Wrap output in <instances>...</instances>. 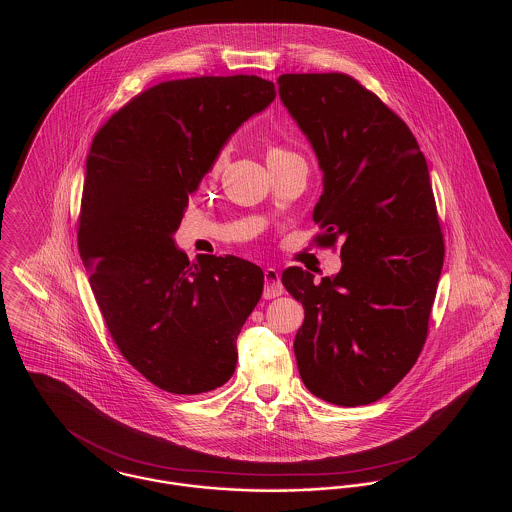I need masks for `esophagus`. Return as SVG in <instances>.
Returning a JSON list of instances; mask_svg holds the SVG:
<instances>
[{"instance_id":"1","label":"esophagus","mask_w":512,"mask_h":512,"mask_svg":"<svg viewBox=\"0 0 512 512\" xmlns=\"http://www.w3.org/2000/svg\"><path fill=\"white\" fill-rule=\"evenodd\" d=\"M284 293V286L280 282V274L276 268H265V290H263V297L265 299H274L278 295Z\"/></svg>"}]
</instances>
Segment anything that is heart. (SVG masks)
Segmentation results:
<instances>
[{"label":"heart","instance_id":"heart-1","mask_svg":"<svg viewBox=\"0 0 512 512\" xmlns=\"http://www.w3.org/2000/svg\"><path fill=\"white\" fill-rule=\"evenodd\" d=\"M276 153H288L286 149H272L268 155H276ZM226 161H228V151L226 149H220L219 153L215 155V159H213V163H211V169H209V176H217L220 174V171L224 169V165H226Z\"/></svg>","mask_w":512,"mask_h":512}]
</instances>
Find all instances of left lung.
<instances>
[{
	"instance_id": "1",
	"label": "left lung",
	"mask_w": 512,
	"mask_h": 512,
	"mask_svg": "<svg viewBox=\"0 0 512 512\" xmlns=\"http://www.w3.org/2000/svg\"><path fill=\"white\" fill-rule=\"evenodd\" d=\"M278 94L324 172L315 242H340L343 263L318 284L303 268L282 274L305 309L299 374L326 403L368 405L405 378L428 336L445 257L428 165L405 121L349 74H282Z\"/></svg>"
}]
</instances>
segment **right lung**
<instances>
[{
	"instance_id": "obj_1",
	"label": "right lung",
	"mask_w": 512,
	"mask_h": 512,
	"mask_svg": "<svg viewBox=\"0 0 512 512\" xmlns=\"http://www.w3.org/2000/svg\"><path fill=\"white\" fill-rule=\"evenodd\" d=\"M276 98L255 74L155 84L109 117L86 161L78 251L122 357L159 390L197 395L236 370L263 270L176 249L188 197L220 147Z\"/></svg>"
}]
</instances>
